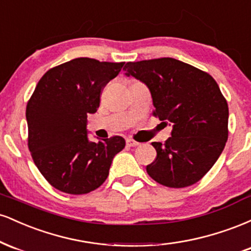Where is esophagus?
<instances>
[{
    "mask_svg": "<svg viewBox=\"0 0 251 251\" xmlns=\"http://www.w3.org/2000/svg\"><path fill=\"white\" fill-rule=\"evenodd\" d=\"M126 144H127V146H129V148H135V146L139 145V143L135 142L133 139H127L126 140Z\"/></svg>",
    "mask_w": 251,
    "mask_h": 251,
    "instance_id": "34e87169",
    "label": "esophagus"
}]
</instances>
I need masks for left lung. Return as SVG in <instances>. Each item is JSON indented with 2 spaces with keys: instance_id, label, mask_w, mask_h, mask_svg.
<instances>
[{
  "instance_id": "8db88e82",
  "label": "left lung",
  "mask_w": 251,
  "mask_h": 251,
  "mask_svg": "<svg viewBox=\"0 0 251 251\" xmlns=\"http://www.w3.org/2000/svg\"><path fill=\"white\" fill-rule=\"evenodd\" d=\"M124 71L148 86L153 116L172 125L165 144L152 143L157 157L146 166L149 176L168 188L197 183L227 140L229 108L217 82L206 72L172 57L127 62Z\"/></svg>"
}]
</instances>
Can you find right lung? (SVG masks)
<instances>
[{"instance_id": "add662e5", "label": "right lung", "mask_w": 251, "mask_h": 251, "mask_svg": "<svg viewBox=\"0 0 251 251\" xmlns=\"http://www.w3.org/2000/svg\"><path fill=\"white\" fill-rule=\"evenodd\" d=\"M125 62L77 57L50 68L37 82L25 108L28 148L51 186L71 195L99 188L112 160L125 148L119 135L89 142L87 114L96 113L100 94Z\"/></svg>"}]
</instances>
